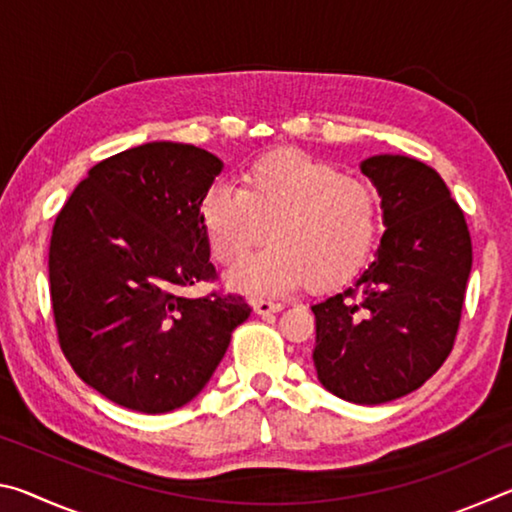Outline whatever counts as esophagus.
<instances>
[{
    "label": "esophagus",
    "instance_id": "1",
    "mask_svg": "<svg viewBox=\"0 0 512 512\" xmlns=\"http://www.w3.org/2000/svg\"><path fill=\"white\" fill-rule=\"evenodd\" d=\"M253 307L257 314H275V311L282 309V302L277 300H266V298H253Z\"/></svg>",
    "mask_w": 512,
    "mask_h": 512
}]
</instances>
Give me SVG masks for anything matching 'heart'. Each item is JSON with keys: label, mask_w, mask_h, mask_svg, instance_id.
<instances>
[{"label": "heart", "mask_w": 512, "mask_h": 512, "mask_svg": "<svg viewBox=\"0 0 512 512\" xmlns=\"http://www.w3.org/2000/svg\"><path fill=\"white\" fill-rule=\"evenodd\" d=\"M201 223L216 262L237 266V289L282 293L309 282L336 287L366 264L377 237V198L352 178L300 153L255 162L241 189L214 183L201 201Z\"/></svg>", "instance_id": "obj_1"}]
</instances>
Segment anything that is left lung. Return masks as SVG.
I'll return each mask as SVG.
<instances>
[{
  "instance_id": "left-lung-1",
  "label": "left lung",
  "mask_w": 512,
  "mask_h": 512,
  "mask_svg": "<svg viewBox=\"0 0 512 512\" xmlns=\"http://www.w3.org/2000/svg\"><path fill=\"white\" fill-rule=\"evenodd\" d=\"M386 232L352 287L311 305L314 366L329 393L384 404L420 388L454 348L472 239L445 180L406 155H372Z\"/></svg>"
}]
</instances>
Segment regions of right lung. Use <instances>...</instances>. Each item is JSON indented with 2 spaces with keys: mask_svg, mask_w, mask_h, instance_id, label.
Segmentation results:
<instances>
[{
  "mask_svg": "<svg viewBox=\"0 0 512 512\" xmlns=\"http://www.w3.org/2000/svg\"><path fill=\"white\" fill-rule=\"evenodd\" d=\"M221 169L198 146L146 142L94 164L56 216L58 343L85 384L126 409L192 402L250 316L232 293L185 296L216 277L201 201Z\"/></svg>",
  "mask_w": 512,
  "mask_h": 512,
  "instance_id": "right-lung-1",
  "label": "right lung"
}]
</instances>
